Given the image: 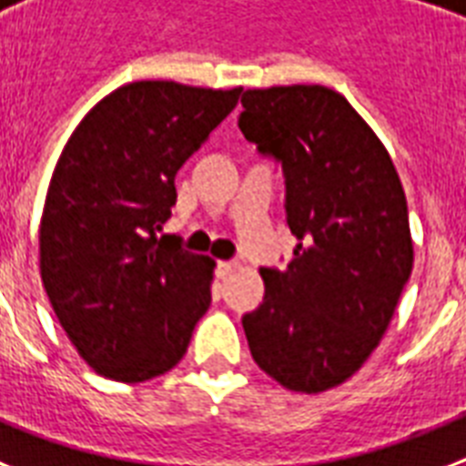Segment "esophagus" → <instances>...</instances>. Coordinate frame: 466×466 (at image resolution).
<instances>
[{"label": "esophagus", "instance_id": "34e87169", "mask_svg": "<svg viewBox=\"0 0 466 466\" xmlns=\"http://www.w3.org/2000/svg\"><path fill=\"white\" fill-rule=\"evenodd\" d=\"M239 268V263L237 261H219V266H218V276L222 278V280H225V278H229L234 273V270Z\"/></svg>", "mask_w": 466, "mask_h": 466}]
</instances>
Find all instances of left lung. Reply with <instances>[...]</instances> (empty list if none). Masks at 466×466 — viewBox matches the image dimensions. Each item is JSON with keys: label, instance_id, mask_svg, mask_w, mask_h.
I'll list each match as a JSON object with an SVG mask.
<instances>
[{"label": "left lung", "instance_id": "left-lung-1", "mask_svg": "<svg viewBox=\"0 0 466 466\" xmlns=\"http://www.w3.org/2000/svg\"><path fill=\"white\" fill-rule=\"evenodd\" d=\"M239 127L283 161L285 215L299 239L244 314L256 365L285 390L319 394L380 346L413 268L401 178L362 116L321 84L247 89Z\"/></svg>", "mask_w": 466, "mask_h": 466}]
</instances>
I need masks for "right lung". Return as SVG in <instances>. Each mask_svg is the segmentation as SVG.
<instances>
[{
    "label": "right lung",
    "mask_w": 466,
    "mask_h": 466,
    "mask_svg": "<svg viewBox=\"0 0 466 466\" xmlns=\"http://www.w3.org/2000/svg\"><path fill=\"white\" fill-rule=\"evenodd\" d=\"M237 89L130 82L69 135L38 229L43 288L94 372L147 382L176 368L210 307L215 261L157 237L174 178L232 113Z\"/></svg>",
    "instance_id": "obj_1"
}]
</instances>
